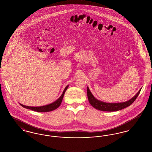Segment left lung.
<instances>
[{"label": "left lung", "mask_w": 152, "mask_h": 152, "mask_svg": "<svg viewBox=\"0 0 152 152\" xmlns=\"http://www.w3.org/2000/svg\"><path fill=\"white\" fill-rule=\"evenodd\" d=\"M141 90V89H140L137 94L129 100L124 102H118V103L105 102L96 99L91 93V92L90 91L88 87H87V96H88V99L89 103L94 108L97 110H100L101 111L114 112V111L121 110L125 108L130 106V105L136 100L138 94H140Z\"/></svg>", "instance_id": "obj_1"}]
</instances>
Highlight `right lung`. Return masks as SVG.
Listing matches in <instances>:
<instances>
[{
  "label": "right lung",
  "instance_id": "add662e5",
  "mask_svg": "<svg viewBox=\"0 0 152 152\" xmlns=\"http://www.w3.org/2000/svg\"><path fill=\"white\" fill-rule=\"evenodd\" d=\"M68 86H67L66 87H65L63 94L61 95V96L58 99V100H56L55 102L51 103L48 105H46L42 106V107H29V106L24 105L21 104H20L23 108L29 109H31L32 110H34V111L38 112H50L52 110H53L58 108V107L60 105V104L62 102V100H63V98L64 97L65 91L67 89V88H68Z\"/></svg>",
  "mask_w": 152,
  "mask_h": 152
}]
</instances>
